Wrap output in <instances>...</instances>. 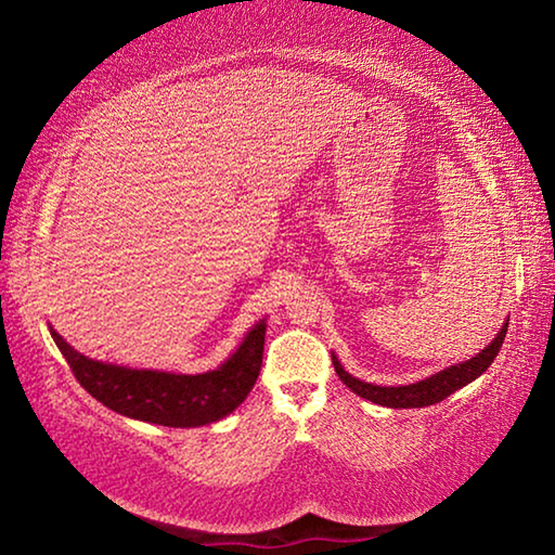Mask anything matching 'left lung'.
Listing matches in <instances>:
<instances>
[{
    "instance_id": "obj_1",
    "label": "left lung",
    "mask_w": 555,
    "mask_h": 555,
    "mask_svg": "<svg viewBox=\"0 0 555 555\" xmlns=\"http://www.w3.org/2000/svg\"><path fill=\"white\" fill-rule=\"evenodd\" d=\"M506 327H509V323H504L500 327V333H496L494 340L487 345L482 352H477L475 357H469V360L453 364V367H448L443 372L430 374V377L421 379L416 384H406V387H379V384H367L357 379L343 370V364L337 362L335 354H333V367L337 372V377L343 379L345 387H350L357 397L367 399L372 403H379V406H389V409H424V406H430V403L443 401L453 391L463 389L465 384L480 377V374L494 362L496 352H500Z\"/></svg>"
}]
</instances>
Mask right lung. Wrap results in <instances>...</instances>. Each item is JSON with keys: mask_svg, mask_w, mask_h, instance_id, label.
<instances>
[{"mask_svg": "<svg viewBox=\"0 0 555 555\" xmlns=\"http://www.w3.org/2000/svg\"><path fill=\"white\" fill-rule=\"evenodd\" d=\"M267 323L259 321L228 362L205 374H171L105 364L63 340L51 327L75 379L90 397L121 416L171 428H198L232 413L255 387L264 354Z\"/></svg>", "mask_w": 555, "mask_h": 555, "instance_id": "1", "label": "right lung"}]
</instances>
